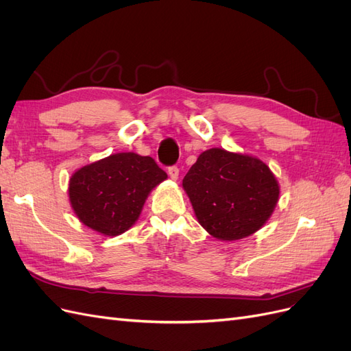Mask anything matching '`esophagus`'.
<instances>
[{"label": "esophagus", "mask_w": 351, "mask_h": 351, "mask_svg": "<svg viewBox=\"0 0 351 351\" xmlns=\"http://www.w3.org/2000/svg\"><path fill=\"white\" fill-rule=\"evenodd\" d=\"M178 174H180V169L177 168V167H169L168 168V176H169V178L171 180H178Z\"/></svg>", "instance_id": "obj_1"}]
</instances>
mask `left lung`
Listing matches in <instances>:
<instances>
[{"instance_id":"obj_1","label":"left lung","mask_w":351,"mask_h":351,"mask_svg":"<svg viewBox=\"0 0 351 351\" xmlns=\"http://www.w3.org/2000/svg\"><path fill=\"white\" fill-rule=\"evenodd\" d=\"M199 224L212 237L234 241L265 226L277 206L280 186L259 158L221 147L202 152L183 178Z\"/></svg>"}]
</instances>
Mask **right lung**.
Segmentation results:
<instances>
[{
	"label": "right lung",
	"mask_w": 351,
	"mask_h": 351,
	"mask_svg": "<svg viewBox=\"0 0 351 351\" xmlns=\"http://www.w3.org/2000/svg\"><path fill=\"white\" fill-rule=\"evenodd\" d=\"M165 178L151 156L114 154L79 168L70 178L69 199L80 222L114 237L134 224L147 196Z\"/></svg>",
	"instance_id": "obj_1"
}]
</instances>
